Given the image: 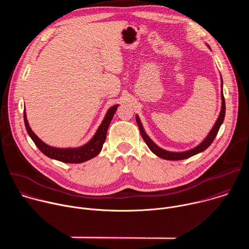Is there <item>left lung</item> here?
Segmentation results:
<instances>
[{"label": "left lung", "instance_id": "1", "mask_svg": "<svg viewBox=\"0 0 249 249\" xmlns=\"http://www.w3.org/2000/svg\"><path fill=\"white\" fill-rule=\"evenodd\" d=\"M208 47L210 48V46L208 45ZM211 49V48H210ZM221 99H222V106H221V111L219 114L218 119L216 120L214 126L212 127V129L210 130L209 134L204 138V140L201 142L199 145H197L196 147H194L193 149H190L188 151H183V152H170V151H166L160 147H159L155 142L148 136V134L146 133L143 124L141 122V119L139 117V115H136V121L137 124L139 126L140 132H141V136L142 138L144 139V141L146 142L147 146L149 147V149L159 158L163 159V160H185L188 159L190 157H193L199 153L204 152L206 149L209 148V146L213 143V141L216 138L221 125L224 122L225 119V114H226V103H225V97H224V91H223V78L221 76Z\"/></svg>", "mask_w": 249, "mask_h": 249}]
</instances>
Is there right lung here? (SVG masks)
Wrapping results in <instances>:
<instances>
[{"label": "right lung", "mask_w": 249, "mask_h": 249, "mask_svg": "<svg viewBox=\"0 0 249 249\" xmlns=\"http://www.w3.org/2000/svg\"><path fill=\"white\" fill-rule=\"evenodd\" d=\"M118 105L119 104L112 105L110 108H108V110L105 113V116L101 124L94 133L93 137L88 142V143L77 148H56L45 144L44 142L41 139H39L31 130L26 118L25 109L23 111L24 125L29 137L34 142V144L36 145V147L46 157L66 163H82L93 159L100 153L106 139V134H107L108 127L116 112Z\"/></svg>", "instance_id": "right-lung-1"}]
</instances>
